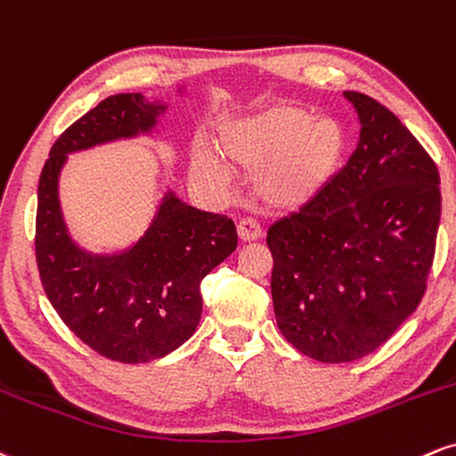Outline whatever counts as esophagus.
<instances>
[{
	"mask_svg": "<svg viewBox=\"0 0 456 456\" xmlns=\"http://www.w3.org/2000/svg\"><path fill=\"white\" fill-rule=\"evenodd\" d=\"M237 230L239 239L243 240V243H251V240H258L262 237V228L254 222V219H243V222H239Z\"/></svg>",
	"mask_w": 456,
	"mask_h": 456,
	"instance_id": "esophagus-1",
	"label": "esophagus"
}]
</instances>
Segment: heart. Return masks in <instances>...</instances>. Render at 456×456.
<instances>
[{"mask_svg":"<svg viewBox=\"0 0 456 456\" xmlns=\"http://www.w3.org/2000/svg\"><path fill=\"white\" fill-rule=\"evenodd\" d=\"M216 158L198 153L191 173L226 179L228 168L254 173V196L271 211H297L314 202L339 170L346 134L333 119H315L298 104H275L226 123L216 136Z\"/></svg>","mask_w":456,"mask_h":456,"instance_id":"heart-1","label":"heart"}]
</instances>
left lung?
<instances>
[{
  "label": "left lung",
  "instance_id": "left-lung-1",
  "mask_svg": "<svg viewBox=\"0 0 456 456\" xmlns=\"http://www.w3.org/2000/svg\"><path fill=\"white\" fill-rule=\"evenodd\" d=\"M344 95L361 121L354 153L322 194L266 234L277 326L320 362L371 354L416 312L442 216L431 155L378 100Z\"/></svg>",
  "mask_w": 456,
  "mask_h": 456
}]
</instances>
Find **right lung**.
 Segmentation results:
<instances>
[{"label": "right lung", "instance_id": "add662e5", "mask_svg": "<svg viewBox=\"0 0 456 456\" xmlns=\"http://www.w3.org/2000/svg\"><path fill=\"white\" fill-rule=\"evenodd\" d=\"M164 110L142 94L102 100L57 138L37 183L36 262L48 301L91 350L134 365L170 354L194 335L200 281L237 249V228L168 191L136 245L121 254H87L69 239L57 181L68 153L151 132Z\"/></svg>", "mask_w": 456, "mask_h": 456}]
</instances>
